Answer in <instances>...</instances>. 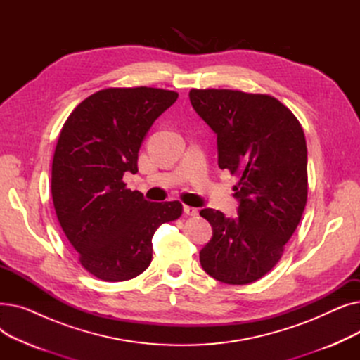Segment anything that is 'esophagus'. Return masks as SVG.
<instances>
[{"instance_id": "1", "label": "esophagus", "mask_w": 360, "mask_h": 360, "mask_svg": "<svg viewBox=\"0 0 360 360\" xmlns=\"http://www.w3.org/2000/svg\"><path fill=\"white\" fill-rule=\"evenodd\" d=\"M184 213L186 216H191V217L198 216V210L195 209V207H191V205H184Z\"/></svg>"}]
</instances>
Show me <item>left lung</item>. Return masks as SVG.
Segmentation results:
<instances>
[{"instance_id": "1", "label": "left lung", "mask_w": 360, "mask_h": 360, "mask_svg": "<svg viewBox=\"0 0 360 360\" xmlns=\"http://www.w3.org/2000/svg\"><path fill=\"white\" fill-rule=\"evenodd\" d=\"M190 101L217 136L219 167L239 176L238 217L204 209L213 228L200 251L204 271L226 285H248L283 255L305 210L308 155L292 110L269 94L193 89Z\"/></svg>"}]
</instances>
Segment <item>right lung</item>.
Returning <instances> with one entry per match:
<instances>
[{"label": "right lung", "instance_id": "obj_1", "mask_svg": "<svg viewBox=\"0 0 360 360\" xmlns=\"http://www.w3.org/2000/svg\"><path fill=\"white\" fill-rule=\"evenodd\" d=\"M178 93L109 87L93 93L67 118L55 147L51 191L56 217L82 266L103 281H125L151 262V238L181 217L179 201L150 202L127 190L150 127Z\"/></svg>", "mask_w": 360, "mask_h": 360}]
</instances>
